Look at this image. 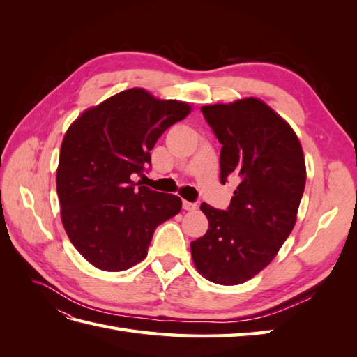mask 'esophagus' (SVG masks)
<instances>
[{"instance_id":"34e87169","label":"esophagus","mask_w":357,"mask_h":357,"mask_svg":"<svg viewBox=\"0 0 357 357\" xmlns=\"http://www.w3.org/2000/svg\"><path fill=\"white\" fill-rule=\"evenodd\" d=\"M183 208L186 211H195L198 208L197 202H189V201H183Z\"/></svg>"}]
</instances>
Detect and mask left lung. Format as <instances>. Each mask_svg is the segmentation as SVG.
Here are the masks:
<instances>
[{
    "label": "left lung",
    "instance_id": "8db88e82",
    "mask_svg": "<svg viewBox=\"0 0 357 357\" xmlns=\"http://www.w3.org/2000/svg\"><path fill=\"white\" fill-rule=\"evenodd\" d=\"M201 112L222 144L220 183H240L226 210L201 204L208 231L190 243L192 259L210 282L241 284L269 265L294 229L307 178L304 153L294 129L261 100Z\"/></svg>",
    "mask_w": 357,
    "mask_h": 357
}]
</instances>
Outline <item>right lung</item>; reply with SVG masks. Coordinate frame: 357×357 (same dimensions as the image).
<instances>
[{
    "label": "right lung",
    "mask_w": 357,
    "mask_h": 357,
    "mask_svg": "<svg viewBox=\"0 0 357 357\" xmlns=\"http://www.w3.org/2000/svg\"><path fill=\"white\" fill-rule=\"evenodd\" d=\"M190 105L128 89L86 110L63 137L56 190L73 245L102 271H125L147 255L155 229L181 210V199L134 183L152 150Z\"/></svg>",
    "instance_id": "add662e5"
}]
</instances>
